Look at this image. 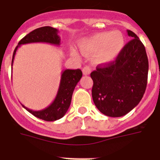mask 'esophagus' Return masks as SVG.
Wrapping results in <instances>:
<instances>
[{
	"label": "esophagus",
	"instance_id": "1",
	"mask_svg": "<svg viewBox=\"0 0 160 160\" xmlns=\"http://www.w3.org/2000/svg\"><path fill=\"white\" fill-rule=\"evenodd\" d=\"M90 72H91V68L90 67H88V66H86V67H84L83 68V75H89Z\"/></svg>",
	"mask_w": 160,
	"mask_h": 160
}]
</instances>
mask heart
<instances>
[{
	"mask_svg": "<svg viewBox=\"0 0 160 160\" xmlns=\"http://www.w3.org/2000/svg\"><path fill=\"white\" fill-rule=\"evenodd\" d=\"M125 46V38L120 32H104L95 34L80 43V49L86 54L98 52L96 59L100 62L114 60Z\"/></svg>",
	"mask_w": 160,
	"mask_h": 160,
	"instance_id": "heart-1",
	"label": "heart"
}]
</instances>
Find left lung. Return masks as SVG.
I'll list each match as a JSON object with an SVG mask.
<instances>
[{"label":"left lung","mask_w":160,"mask_h":160,"mask_svg":"<svg viewBox=\"0 0 160 160\" xmlns=\"http://www.w3.org/2000/svg\"><path fill=\"white\" fill-rule=\"evenodd\" d=\"M127 32L132 39L115 60L98 66L90 73L94 104L109 117H122L136 107L147 85L149 61L145 46L133 32Z\"/></svg>","instance_id":"obj_1"}]
</instances>
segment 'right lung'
Masks as SVG:
<instances>
[{"label": "right lung", "instance_id": "obj_1", "mask_svg": "<svg viewBox=\"0 0 160 160\" xmlns=\"http://www.w3.org/2000/svg\"><path fill=\"white\" fill-rule=\"evenodd\" d=\"M59 31L56 28L50 26H45L33 30L25 35L18 42V46L14 49L11 61V67L14 62V56L18 48L24 44L33 42H46L49 44L59 46L60 45V37L58 35ZM82 71L79 69L77 70H65L62 71L61 75L60 83L57 94L53 102L46 108L40 111H33L28 109L25 106L24 108L26 109L28 112L33 114L35 117L46 122H53L63 117L69 109L72 99V95L75 87L80 81L82 77Z\"/></svg>", "mask_w": 160, "mask_h": 160}]
</instances>
